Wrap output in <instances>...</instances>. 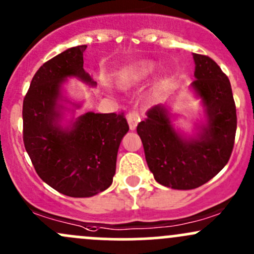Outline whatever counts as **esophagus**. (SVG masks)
<instances>
[{
    "instance_id": "esophagus-1",
    "label": "esophagus",
    "mask_w": 254,
    "mask_h": 254,
    "mask_svg": "<svg viewBox=\"0 0 254 254\" xmlns=\"http://www.w3.org/2000/svg\"><path fill=\"white\" fill-rule=\"evenodd\" d=\"M139 120L140 119H139L137 111H129V113L127 114V121H128V125H129L130 129H135Z\"/></svg>"
}]
</instances>
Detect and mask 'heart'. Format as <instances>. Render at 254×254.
I'll return each instance as SVG.
<instances>
[{"label": "heart", "mask_w": 254, "mask_h": 254, "mask_svg": "<svg viewBox=\"0 0 254 254\" xmlns=\"http://www.w3.org/2000/svg\"><path fill=\"white\" fill-rule=\"evenodd\" d=\"M155 64L151 62H138L126 67L120 75V78L126 84H135L146 80L155 71Z\"/></svg>", "instance_id": "heart-1"}]
</instances>
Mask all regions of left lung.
Instances as JSON below:
<instances>
[{
	"instance_id": "left-lung-1",
	"label": "left lung",
	"mask_w": 254,
	"mask_h": 254,
	"mask_svg": "<svg viewBox=\"0 0 254 254\" xmlns=\"http://www.w3.org/2000/svg\"><path fill=\"white\" fill-rule=\"evenodd\" d=\"M191 86L206 106L208 124L196 139H184L172 126L166 109L152 106L137 132L149 170L157 183L190 190L211 181L228 163L235 143L237 117L231 84L213 59L193 53Z\"/></svg>"
}]
</instances>
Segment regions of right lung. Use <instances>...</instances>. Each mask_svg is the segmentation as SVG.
Here are the masks:
<instances>
[{
	"mask_svg": "<svg viewBox=\"0 0 254 254\" xmlns=\"http://www.w3.org/2000/svg\"><path fill=\"white\" fill-rule=\"evenodd\" d=\"M86 48H69L46 62L23 102V140L35 171L50 187L71 197H89L110 187L120 143L129 129L124 113H87L71 129L57 124L63 81L77 76L95 84L83 70Z\"/></svg>",
	"mask_w": 254,
	"mask_h": 254,
	"instance_id": "1",
	"label": "right lung"
}]
</instances>
